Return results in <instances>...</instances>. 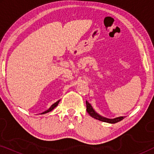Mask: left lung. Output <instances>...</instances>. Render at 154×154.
<instances>
[{"mask_svg":"<svg viewBox=\"0 0 154 154\" xmlns=\"http://www.w3.org/2000/svg\"><path fill=\"white\" fill-rule=\"evenodd\" d=\"M86 110H87V112L89 113V115L90 116L94 118L97 120H99V121H102V122H105V123H118V122L122 121L124 119L123 116H120V117H117L115 118V119H106V118L102 117L100 115H99L97 113L95 112V111L94 110L92 106H91V104H90L88 101H86Z\"/></svg>","mask_w":154,"mask_h":154,"instance_id":"left-lung-1","label":"left lung"}]
</instances>
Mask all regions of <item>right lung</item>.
Returning a JSON list of instances; mask_svg holds the SVG:
<instances>
[{
  "instance_id": "1",
  "label": "right lung",
  "mask_w": 154,
  "mask_h": 154,
  "mask_svg": "<svg viewBox=\"0 0 154 154\" xmlns=\"http://www.w3.org/2000/svg\"><path fill=\"white\" fill-rule=\"evenodd\" d=\"M59 102H60V100H58V101H57V102H56L55 103H54V104H52V106H50V108H49V109H48L47 111H44V112H43V113H42V114H44V113H48V112H50V111H51L52 110H53V109H54V108H55V107H56L57 106V105H58V104H59Z\"/></svg>"
}]
</instances>
